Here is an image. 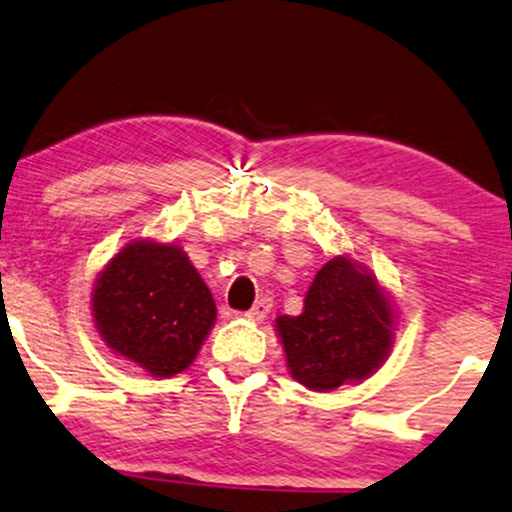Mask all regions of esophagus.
<instances>
[{"instance_id":"1","label":"esophagus","mask_w":512,"mask_h":512,"mask_svg":"<svg viewBox=\"0 0 512 512\" xmlns=\"http://www.w3.org/2000/svg\"><path fill=\"white\" fill-rule=\"evenodd\" d=\"M270 306H273L270 297H261L249 311H246V318H249V321H263V318H268L270 314Z\"/></svg>"}]
</instances>
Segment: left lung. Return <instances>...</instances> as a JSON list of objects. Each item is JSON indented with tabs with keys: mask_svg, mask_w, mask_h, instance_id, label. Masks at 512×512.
Listing matches in <instances>:
<instances>
[{
	"mask_svg": "<svg viewBox=\"0 0 512 512\" xmlns=\"http://www.w3.org/2000/svg\"><path fill=\"white\" fill-rule=\"evenodd\" d=\"M393 309L369 268L338 256L316 273L299 316L275 328L294 381L326 393L364 381L393 347Z\"/></svg>",
	"mask_w": 512,
	"mask_h": 512,
	"instance_id": "1",
	"label": "left lung"
}]
</instances>
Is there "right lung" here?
Listing matches in <instances>:
<instances>
[{"mask_svg": "<svg viewBox=\"0 0 512 512\" xmlns=\"http://www.w3.org/2000/svg\"><path fill=\"white\" fill-rule=\"evenodd\" d=\"M215 311L213 294L177 244H126L93 290L102 340L150 376H174L194 362Z\"/></svg>", "mask_w": 512, "mask_h": 512, "instance_id": "right-lung-1", "label": "right lung"}]
</instances>
